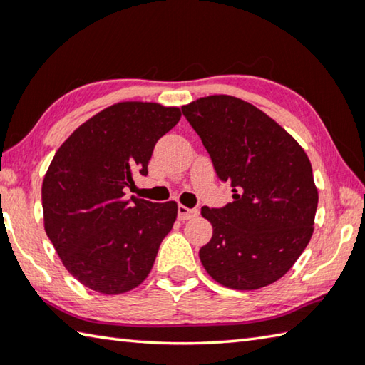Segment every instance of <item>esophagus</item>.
<instances>
[{"label": "esophagus", "mask_w": 365, "mask_h": 365, "mask_svg": "<svg viewBox=\"0 0 365 365\" xmlns=\"http://www.w3.org/2000/svg\"><path fill=\"white\" fill-rule=\"evenodd\" d=\"M197 215H199V210H197V208H187V207H184V205H179L178 207V218L181 220V221L194 218V216H197Z\"/></svg>", "instance_id": "obj_1"}]
</instances>
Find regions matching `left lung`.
<instances>
[{"label": "left lung", "instance_id": "obj_1", "mask_svg": "<svg viewBox=\"0 0 365 365\" xmlns=\"http://www.w3.org/2000/svg\"><path fill=\"white\" fill-rule=\"evenodd\" d=\"M232 202L202 208L213 226L199 257L216 282L257 290L276 282L309 244L317 189L308 155L282 126L234 96L182 107Z\"/></svg>", "mask_w": 365, "mask_h": 365}]
</instances>
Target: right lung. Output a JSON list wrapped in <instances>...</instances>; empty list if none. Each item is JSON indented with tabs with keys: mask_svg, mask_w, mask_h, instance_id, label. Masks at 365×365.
I'll use <instances>...</instances> for the list:
<instances>
[{
	"mask_svg": "<svg viewBox=\"0 0 365 365\" xmlns=\"http://www.w3.org/2000/svg\"><path fill=\"white\" fill-rule=\"evenodd\" d=\"M179 118L178 107L120 102L76 128L56 152L41 187L44 231L88 289L118 295L149 276L178 205L125 200V189L138 173L147 176L153 147Z\"/></svg>",
	"mask_w": 365,
	"mask_h": 365,
	"instance_id": "1",
	"label": "right lung"
}]
</instances>
